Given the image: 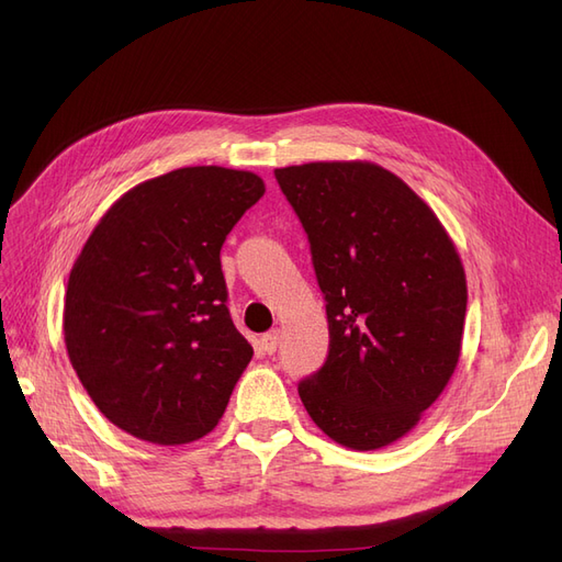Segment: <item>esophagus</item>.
Returning a JSON list of instances; mask_svg holds the SVG:
<instances>
[{"label": "esophagus", "mask_w": 562, "mask_h": 562, "mask_svg": "<svg viewBox=\"0 0 562 562\" xmlns=\"http://www.w3.org/2000/svg\"><path fill=\"white\" fill-rule=\"evenodd\" d=\"M260 345H262V351H265V353H269V356L274 353V351H277V347H279V330H271V333L262 335Z\"/></svg>", "instance_id": "obj_1"}]
</instances>
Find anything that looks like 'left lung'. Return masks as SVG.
I'll return each instance as SVG.
<instances>
[{"instance_id":"8db88e82","label":"left lung","mask_w":562,"mask_h":562,"mask_svg":"<svg viewBox=\"0 0 562 562\" xmlns=\"http://www.w3.org/2000/svg\"><path fill=\"white\" fill-rule=\"evenodd\" d=\"M310 236L328 359L297 391L316 427L351 450L411 434L462 353L467 274L440 220L372 161L274 171Z\"/></svg>"}]
</instances>
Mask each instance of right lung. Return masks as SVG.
Returning <instances> with one entry per match:
<instances>
[{
  "label": "right lung",
  "mask_w": 562,
  "mask_h": 562,
  "mask_svg": "<svg viewBox=\"0 0 562 562\" xmlns=\"http://www.w3.org/2000/svg\"><path fill=\"white\" fill-rule=\"evenodd\" d=\"M262 194L250 171L187 166L131 187L93 227L67 279L63 333L114 427L155 446L217 427L252 359L220 248Z\"/></svg>",
  "instance_id": "1"
}]
</instances>
